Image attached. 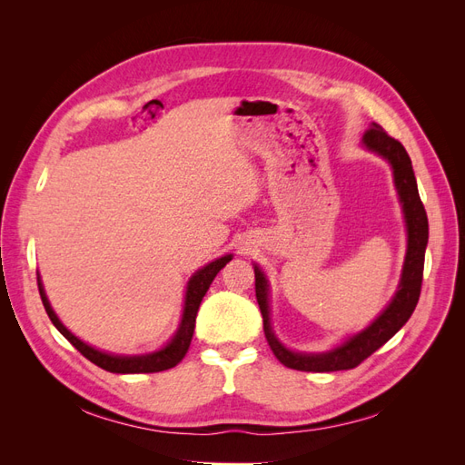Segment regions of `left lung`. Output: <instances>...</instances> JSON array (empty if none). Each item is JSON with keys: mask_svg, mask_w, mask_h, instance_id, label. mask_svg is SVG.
Masks as SVG:
<instances>
[{"mask_svg": "<svg viewBox=\"0 0 465 465\" xmlns=\"http://www.w3.org/2000/svg\"><path fill=\"white\" fill-rule=\"evenodd\" d=\"M362 145L372 153L384 157L393 171V184H396L400 202L403 207L405 229H407V252L403 262L401 281L396 294L390 301L369 328L351 335L347 341L337 345L326 353H297L285 345H281L272 331L270 322V285L258 265H254L256 273V299L263 318L265 340L270 343L273 355L283 362L285 367L304 372H333L349 371L369 359L376 349L382 347L388 340L396 335L403 323L411 318L415 306L419 302L420 283H423V267H425V248L429 242V221L423 202L419 198L417 180L411 166V159L398 139L390 137L382 125L371 124V128L362 135Z\"/></svg>", "mask_w": 465, "mask_h": 465, "instance_id": "1", "label": "left lung"}]
</instances>
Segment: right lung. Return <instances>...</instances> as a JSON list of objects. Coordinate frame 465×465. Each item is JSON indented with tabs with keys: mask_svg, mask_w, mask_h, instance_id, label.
<instances>
[{
	"mask_svg": "<svg viewBox=\"0 0 465 465\" xmlns=\"http://www.w3.org/2000/svg\"><path fill=\"white\" fill-rule=\"evenodd\" d=\"M232 260L231 254L223 256L215 262L207 263L205 267H202L200 272H195L186 287V301H184V312H182V322L178 326V331L174 333V337L168 341L163 349L154 351V353H147V355H132V357H124V355H110V353H103L87 343H83L79 337H75L72 331H69L64 323L60 322V318L55 316V312L52 311V306L46 299L45 287L40 283V275H38V291H40V299L42 304L46 308V314L52 320V323L58 331L65 337V340L72 343L79 353L89 359L91 362H94L96 367H101L108 372H116V374H147V372H161V371H168L176 367V364L186 357L188 347L192 343V335H193V328H195V316H198L200 304L205 297V292L209 289V285L213 283L215 275L223 270L224 265Z\"/></svg>",
	"mask_w": 465,
	"mask_h": 465,
	"instance_id": "right-lung-1",
	"label": "right lung"
}]
</instances>
